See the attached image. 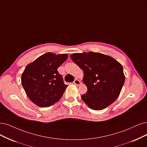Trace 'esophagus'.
<instances>
[{"instance_id":"obj_1","label":"esophagus","mask_w":147,"mask_h":147,"mask_svg":"<svg viewBox=\"0 0 147 147\" xmlns=\"http://www.w3.org/2000/svg\"><path fill=\"white\" fill-rule=\"evenodd\" d=\"M73 83H74V84H75L76 85H77V86H79L81 84L80 81L78 79H75L74 82H73Z\"/></svg>"}]
</instances>
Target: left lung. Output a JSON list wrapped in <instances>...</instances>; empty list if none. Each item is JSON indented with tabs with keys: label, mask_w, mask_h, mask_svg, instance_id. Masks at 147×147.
<instances>
[{
	"label": "left lung",
	"mask_w": 147,
	"mask_h": 147,
	"mask_svg": "<svg viewBox=\"0 0 147 147\" xmlns=\"http://www.w3.org/2000/svg\"><path fill=\"white\" fill-rule=\"evenodd\" d=\"M72 61L84 71L87 92L81 98L91 109L101 110L115 102L125 82L122 65L100 53H74Z\"/></svg>",
	"instance_id": "1"
}]
</instances>
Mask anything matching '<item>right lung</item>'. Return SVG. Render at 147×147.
<instances>
[{
	"label": "right lung",
	"instance_id": "obj_1",
	"mask_svg": "<svg viewBox=\"0 0 147 147\" xmlns=\"http://www.w3.org/2000/svg\"><path fill=\"white\" fill-rule=\"evenodd\" d=\"M68 54L47 53L27 65L22 74V85L29 99L40 107H50L61 99L67 85L57 68Z\"/></svg>",
	"mask_w": 147,
	"mask_h": 147
}]
</instances>
